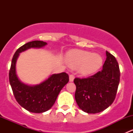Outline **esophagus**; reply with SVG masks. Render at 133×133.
I'll return each mask as SVG.
<instances>
[{"mask_svg":"<svg viewBox=\"0 0 133 133\" xmlns=\"http://www.w3.org/2000/svg\"><path fill=\"white\" fill-rule=\"evenodd\" d=\"M75 76L73 75H69V82H73L74 80Z\"/></svg>","mask_w":133,"mask_h":133,"instance_id":"obj_1","label":"esophagus"}]
</instances>
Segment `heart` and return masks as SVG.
I'll return each mask as SVG.
<instances>
[{"label": "heart", "mask_w": 133, "mask_h": 133, "mask_svg": "<svg viewBox=\"0 0 133 133\" xmlns=\"http://www.w3.org/2000/svg\"><path fill=\"white\" fill-rule=\"evenodd\" d=\"M66 62L72 68L78 67V71L83 75L95 73L102 67L103 58L97 53L82 50H73L67 54Z\"/></svg>", "instance_id": "b5f03b06"}]
</instances>
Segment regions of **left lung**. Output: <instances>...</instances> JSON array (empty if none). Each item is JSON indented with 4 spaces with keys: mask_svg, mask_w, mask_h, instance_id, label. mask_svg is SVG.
Listing matches in <instances>:
<instances>
[{
    "mask_svg": "<svg viewBox=\"0 0 133 133\" xmlns=\"http://www.w3.org/2000/svg\"><path fill=\"white\" fill-rule=\"evenodd\" d=\"M120 76L117 60L106 51V60L101 71L87 78H75V98L80 109L95 114L109 108L116 97Z\"/></svg>",
    "mask_w": 133,
    "mask_h": 133,
    "instance_id": "1",
    "label": "left lung"
}]
</instances>
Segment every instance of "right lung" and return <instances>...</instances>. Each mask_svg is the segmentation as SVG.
<instances>
[{
  "label": "right lung",
  "mask_w": 133,
  "mask_h": 133,
  "mask_svg": "<svg viewBox=\"0 0 133 133\" xmlns=\"http://www.w3.org/2000/svg\"><path fill=\"white\" fill-rule=\"evenodd\" d=\"M45 45V42L35 41L18 48L12 58L9 73V83L17 102L27 111L35 113L45 112L51 108L59 92L69 82V76L65 73L51 75L41 84L34 85L25 84L18 78L16 63L20 53L30 48H42Z\"/></svg>",
  "instance_id": "right-lung-1"
}]
</instances>
